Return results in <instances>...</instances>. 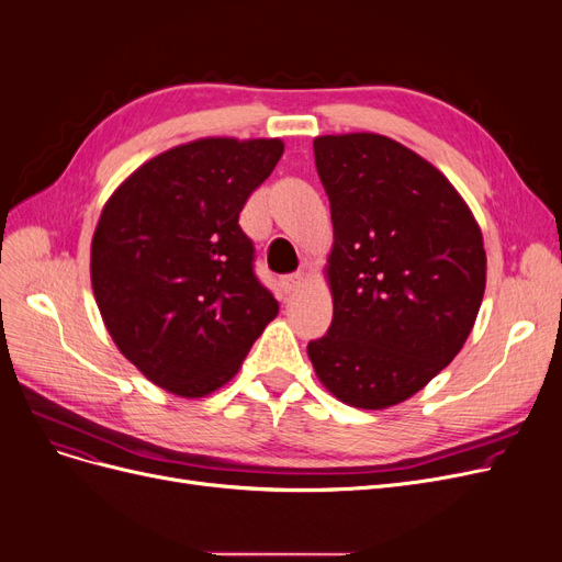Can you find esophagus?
Returning <instances> with one entry per match:
<instances>
[{
  "label": "esophagus",
  "instance_id": "1",
  "mask_svg": "<svg viewBox=\"0 0 562 562\" xmlns=\"http://www.w3.org/2000/svg\"><path fill=\"white\" fill-rule=\"evenodd\" d=\"M304 283V274H300V271H295V274H288V277H283L281 279V285H283V291L285 293H295V291H300V285Z\"/></svg>",
  "mask_w": 562,
  "mask_h": 562
}]
</instances>
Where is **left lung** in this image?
Returning <instances> with one entry per match:
<instances>
[{"mask_svg": "<svg viewBox=\"0 0 562 562\" xmlns=\"http://www.w3.org/2000/svg\"><path fill=\"white\" fill-rule=\"evenodd\" d=\"M330 201L333 323L307 353L342 403L382 411L443 370L479 316L483 234L450 180L378 133L321 135Z\"/></svg>", "mask_w": 562, "mask_h": 562, "instance_id": "8db88e82", "label": "left lung"}]
</instances>
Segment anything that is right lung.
Segmentation results:
<instances>
[{"label": "right lung", "mask_w": 562, "mask_h": 562, "mask_svg": "<svg viewBox=\"0 0 562 562\" xmlns=\"http://www.w3.org/2000/svg\"><path fill=\"white\" fill-rule=\"evenodd\" d=\"M281 155L277 138L178 145L119 184L100 213V316L119 351L171 394L201 398L227 384L279 314L239 213Z\"/></svg>", "instance_id": "1"}]
</instances>
